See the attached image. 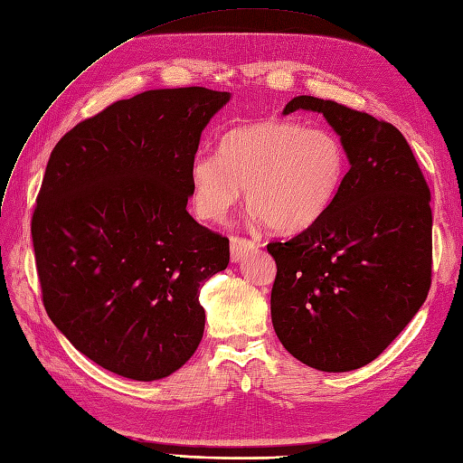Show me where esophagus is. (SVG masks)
<instances>
[{"label":"esophagus","instance_id":"1","mask_svg":"<svg viewBox=\"0 0 463 463\" xmlns=\"http://www.w3.org/2000/svg\"><path fill=\"white\" fill-rule=\"evenodd\" d=\"M230 249H232V260H233V262H240V260H243L249 253L255 251L257 243L251 241V240H245V237H232Z\"/></svg>","mask_w":463,"mask_h":463}]
</instances>
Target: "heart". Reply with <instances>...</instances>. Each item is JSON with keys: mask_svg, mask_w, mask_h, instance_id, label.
Segmentation results:
<instances>
[{"mask_svg": "<svg viewBox=\"0 0 463 463\" xmlns=\"http://www.w3.org/2000/svg\"><path fill=\"white\" fill-rule=\"evenodd\" d=\"M348 156L335 132L292 120L245 124L223 134L218 156L198 154L189 169L196 214L220 222L247 186V204L277 232H302L341 193Z\"/></svg>", "mask_w": 463, "mask_h": 463, "instance_id": "1", "label": "heart"}]
</instances>
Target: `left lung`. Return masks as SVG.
I'll return each mask as SVG.
<instances>
[{
  "label": "left lung",
  "instance_id": "obj_1",
  "mask_svg": "<svg viewBox=\"0 0 463 463\" xmlns=\"http://www.w3.org/2000/svg\"><path fill=\"white\" fill-rule=\"evenodd\" d=\"M299 109L321 112L351 169L314 226L267 245L277 260L272 327L304 364L348 372L378 358L429 296L430 191L393 124L309 95L282 112Z\"/></svg>",
  "mask_w": 463,
  "mask_h": 463
}]
</instances>
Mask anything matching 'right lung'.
I'll list each match as a JSON object with an SVG mask.
<instances>
[{"mask_svg": "<svg viewBox=\"0 0 463 463\" xmlns=\"http://www.w3.org/2000/svg\"><path fill=\"white\" fill-rule=\"evenodd\" d=\"M206 87L152 90L80 122L50 154L31 222L48 317L118 376H171L203 341L201 286L230 240L189 212V169L230 101Z\"/></svg>", "mask_w": 463, "mask_h": 463, "instance_id": "obj_1", "label": "right lung"}]
</instances>
